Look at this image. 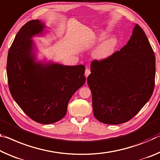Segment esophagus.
Listing matches in <instances>:
<instances>
[{
    "mask_svg": "<svg viewBox=\"0 0 160 160\" xmlns=\"http://www.w3.org/2000/svg\"><path fill=\"white\" fill-rule=\"evenodd\" d=\"M90 74V70L89 68H86L85 70V75L86 78H88V76Z\"/></svg>",
    "mask_w": 160,
    "mask_h": 160,
    "instance_id": "1",
    "label": "esophagus"
}]
</instances>
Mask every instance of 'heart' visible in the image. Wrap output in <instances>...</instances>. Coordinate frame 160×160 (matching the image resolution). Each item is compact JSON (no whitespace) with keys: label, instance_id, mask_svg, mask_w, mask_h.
<instances>
[{"label":"heart","instance_id":"1","mask_svg":"<svg viewBox=\"0 0 160 160\" xmlns=\"http://www.w3.org/2000/svg\"><path fill=\"white\" fill-rule=\"evenodd\" d=\"M117 45L118 39L115 37L107 38L98 45L94 55L98 59H105L112 54Z\"/></svg>","mask_w":160,"mask_h":160}]
</instances>
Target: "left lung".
Instances as JSON below:
<instances>
[{"label": "left lung", "mask_w": 160, "mask_h": 160, "mask_svg": "<svg viewBox=\"0 0 160 160\" xmlns=\"http://www.w3.org/2000/svg\"><path fill=\"white\" fill-rule=\"evenodd\" d=\"M90 71L88 84L95 118L118 125L135 117L150 99L155 80L154 52L142 28L135 25L120 50L92 61Z\"/></svg>", "instance_id": "1"}]
</instances>
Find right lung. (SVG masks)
<instances>
[{
	"label": "right lung",
	"instance_id": "add662e5",
	"mask_svg": "<svg viewBox=\"0 0 160 160\" xmlns=\"http://www.w3.org/2000/svg\"><path fill=\"white\" fill-rule=\"evenodd\" d=\"M45 28L42 22L32 20L20 29L8 53L6 70L14 100L30 119L47 125L66 115L71 97L85 84V68L35 62L31 38Z\"/></svg>",
	"mask_w": 160,
	"mask_h": 160
}]
</instances>
